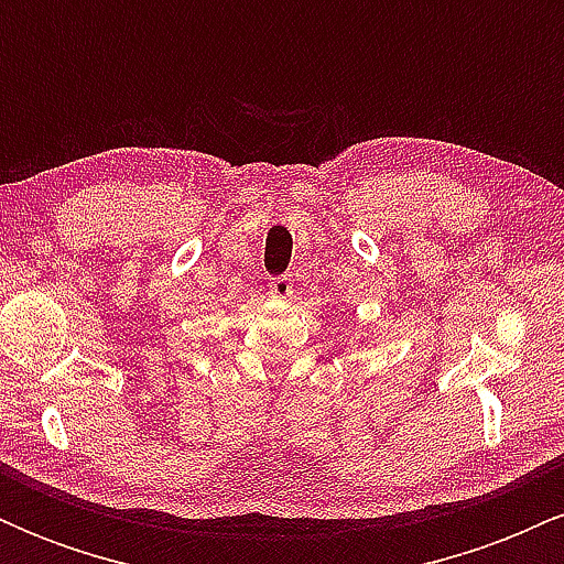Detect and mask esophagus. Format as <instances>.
<instances>
[{
  "instance_id": "1",
  "label": "esophagus",
  "mask_w": 564,
  "mask_h": 564,
  "mask_svg": "<svg viewBox=\"0 0 564 564\" xmlns=\"http://www.w3.org/2000/svg\"><path fill=\"white\" fill-rule=\"evenodd\" d=\"M270 296L273 300H289V296H294V281H291V275H278L270 281Z\"/></svg>"
}]
</instances>
